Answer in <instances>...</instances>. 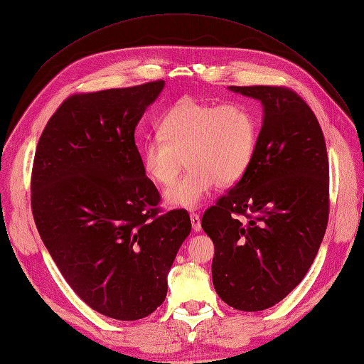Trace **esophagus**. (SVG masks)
<instances>
[{
    "mask_svg": "<svg viewBox=\"0 0 364 364\" xmlns=\"http://www.w3.org/2000/svg\"><path fill=\"white\" fill-rule=\"evenodd\" d=\"M190 220H191V226L194 232H200L202 230V223H200V215L199 214H190Z\"/></svg>",
    "mask_w": 364,
    "mask_h": 364,
    "instance_id": "esophagus-1",
    "label": "esophagus"
}]
</instances>
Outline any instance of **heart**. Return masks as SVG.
Segmentation results:
<instances>
[{
  "mask_svg": "<svg viewBox=\"0 0 364 364\" xmlns=\"http://www.w3.org/2000/svg\"><path fill=\"white\" fill-rule=\"evenodd\" d=\"M161 135L144 141L141 164L158 185H170L186 164L182 178L165 190V202L194 209L218 186L238 182L255 155L257 119L243 105H213L182 98L161 121Z\"/></svg>",
  "mask_w": 364,
  "mask_h": 364,
  "instance_id": "1",
  "label": "heart"
}]
</instances>
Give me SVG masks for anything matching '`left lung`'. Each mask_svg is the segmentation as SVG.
Instances as JSON below:
<instances>
[{"label":"left lung","instance_id":"obj_1","mask_svg":"<svg viewBox=\"0 0 364 364\" xmlns=\"http://www.w3.org/2000/svg\"><path fill=\"white\" fill-rule=\"evenodd\" d=\"M229 90L261 102L262 126L250 167L206 209L202 228L215 247L217 294L235 310L261 311L304 279L321 247L329 214L326 144L314 112L289 87Z\"/></svg>","mask_w":364,"mask_h":364}]
</instances>
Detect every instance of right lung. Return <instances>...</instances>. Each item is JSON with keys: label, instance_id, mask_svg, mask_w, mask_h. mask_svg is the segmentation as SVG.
I'll list each match as a JSON object with an SVG mask.
<instances>
[{"label": "right lung", "instance_id": "right-lung-1", "mask_svg": "<svg viewBox=\"0 0 364 364\" xmlns=\"http://www.w3.org/2000/svg\"><path fill=\"white\" fill-rule=\"evenodd\" d=\"M164 80L74 94L43 129L31 171L38 232L65 281L117 321L151 314L191 232L183 209L162 214L141 164L135 127Z\"/></svg>", "mask_w": 364, "mask_h": 364}]
</instances>
